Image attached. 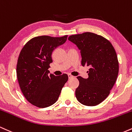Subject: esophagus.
<instances>
[{
	"instance_id": "esophagus-1",
	"label": "esophagus",
	"mask_w": 132,
	"mask_h": 132,
	"mask_svg": "<svg viewBox=\"0 0 132 132\" xmlns=\"http://www.w3.org/2000/svg\"><path fill=\"white\" fill-rule=\"evenodd\" d=\"M68 77H69V78H72L73 77V76H72L71 74H68Z\"/></svg>"
}]
</instances>
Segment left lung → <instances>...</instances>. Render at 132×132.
Segmentation results:
<instances>
[{
    "mask_svg": "<svg viewBox=\"0 0 132 132\" xmlns=\"http://www.w3.org/2000/svg\"><path fill=\"white\" fill-rule=\"evenodd\" d=\"M68 39L80 50L82 65L90 67L88 78L77 77L76 98L84 105H98L110 94L117 78L119 66L115 48L105 38L92 32L72 35Z\"/></svg>",
    "mask_w": 132,
    "mask_h": 132,
    "instance_id": "8db88e82",
    "label": "left lung"
}]
</instances>
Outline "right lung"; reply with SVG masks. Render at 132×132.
<instances>
[{
	"instance_id": "obj_1",
	"label": "right lung",
	"mask_w": 132,
	"mask_h": 132,
	"mask_svg": "<svg viewBox=\"0 0 132 132\" xmlns=\"http://www.w3.org/2000/svg\"><path fill=\"white\" fill-rule=\"evenodd\" d=\"M67 37H35L20 51L16 69L19 86L27 100L37 107L45 108L55 103L67 82V74L55 76L49 75L48 70L53 62V51L64 44Z\"/></svg>"
}]
</instances>
